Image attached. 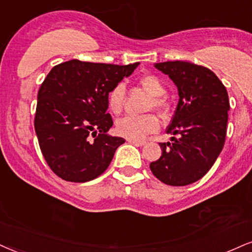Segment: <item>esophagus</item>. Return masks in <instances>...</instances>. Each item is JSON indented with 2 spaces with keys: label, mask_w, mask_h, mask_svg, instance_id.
Here are the masks:
<instances>
[{
  "label": "esophagus",
  "mask_w": 252,
  "mask_h": 252,
  "mask_svg": "<svg viewBox=\"0 0 252 252\" xmlns=\"http://www.w3.org/2000/svg\"><path fill=\"white\" fill-rule=\"evenodd\" d=\"M128 142L131 143V144H133V145H136V146H143L145 144L144 141H133V139H129Z\"/></svg>",
  "instance_id": "obj_1"
}]
</instances>
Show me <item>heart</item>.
<instances>
[{"instance_id": "heart-1", "label": "heart", "mask_w": 252, "mask_h": 252, "mask_svg": "<svg viewBox=\"0 0 252 252\" xmlns=\"http://www.w3.org/2000/svg\"><path fill=\"white\" fill-rule=\"evenodd\" d=\"M139 85L151 95L148 108L154 109L158 113L164 114L167 109V103L161 95L165 94V86L160 79L155 74L143 75L139 79ZM124 97H126V87L122 82L117 84L111 88L107 97L108 108L113 114H120L123 108ZM159 123L151 114L141 116L128 115L120 119L116 122V130L121 136L133 141L144 139L150 133H154L158 130Z\"/></svg>"}]
</instances>
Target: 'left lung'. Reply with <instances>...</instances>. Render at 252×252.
I'll list each match as a JSON object with an SVG mask.
<instances>
[{"label":"left lung","mask_w":252,"mask_h":252,"mask_svg":"<svg viewBox=\"0 0 252 252\" xmlns=\"http://www.w3.org/2000/svg\"><path fill=\"white\" fill-rule=\"evenodd\" d=\"M155 67L170 76L179 102L166 132L171 142L159 143L161 156L152 161L154 176L170 186H186L211 170L223 149L227 133V89L211 69L189 62H165Z\"/></svg>","instance_id":"8db88e82"}]
</instances>
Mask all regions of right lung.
Wrapping results in <instances>:
<instances>
[{
	"label": "right lung",
	"instance_id": "1",
	"mask_svg": "<svg viewBox=\"0 0 252 252\" xmlns=\"http://www.w3.org/2000/svg\"><path fill=\"white\" fill-rule=\"evenodd\" d=\"M138 65L73 59L51 69L38 92L34 130L41 154L59 178L86 183L109 166L126 141L107 133L113 126L108 94Z\"/></svg>",
	"mask_w": 252,
	"mask_h": 252
}]
</instances>
